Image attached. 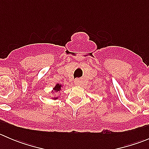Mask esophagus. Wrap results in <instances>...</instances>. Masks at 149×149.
<instances>
[{
    "label": "esophagus",
    "instance_id": "34e87169",
    "mask_svg": "<svg viewBox=\"0 0 149 149\" xmlns=\"http://www.w3.org/2000/svg\"><path fill=\"white\" fill-rule=\"evenodd\" d=\"M80 83H81L80 79H76V80H75V84H76V85H79Z\"/></svg>",
    "mask_w": 149,
    "mask_h": 149
}]
</instances>
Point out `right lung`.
<instances>
[{"mask_svg":"<svg viewBox=\"0 0 149 149\" xmlns=\"http://www.w3.org/2000/svg\"><path fill=\"white\" fill-rule=\"evenodd\" d=\"M63 86L62 84H55V86L53 87V88H52V91H51V92H52V95H53L54 93H55V92H60V91L62 90ZM50 97H51V96H50ZM59 97H60V96H59V97H52V98H51V99H52V100H58V99H59Z\"/></svg>","mask_w":149,"mask_h":149,"instance_id":"right-lung-1","label":"right lung"}]
</instances>
